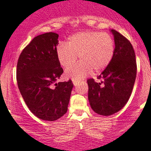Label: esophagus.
Segmentation results:
<instances>
[{"instance_id":"esophagus-1","label":"esophagus","mask_w":151,"mask_h":151,"mask_svg":"<svg viewBox=\"0 0 151 151\" xmlns=\"http://www.w3.org/2000/svg\"><path fill=\"white\" fill-rule=\"evenodd\" d=\"M72 83H73V84H74V86H77V82L76 81V80H72Z\"/></svg>"}]
</instances>
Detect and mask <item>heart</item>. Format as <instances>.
I'll return each instance as SVG.
<instances>
[{
  "label": "heart",
  "mask_w": 151,
  "mask_h": 151,
  "mask_svg": "<svg viewBox=\"0 0 151 151\" xmlns=\"http://www.w3.org/2000/svg\"><path fill=\"white\" fill-rule=\"evenodd\" d=\"M115 52L112 36L99 31H83L73 34L67 44L57 48L58 60L60 66L68 68L80 56L81 62L67 68L65 76L74 80H81L93 72L104 71L110 63Z\"/></svg>",
  "instance_id": "heart-1"
}]
</instances>
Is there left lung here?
Returning a JSON list of instances; mask_svg holds the SVG:
<instances>
[{"instance_id": "8db88e82", "label": "left lung", "mask_w": 151, "mask_h": 151, "mask_svg": "<svg viewBox=\"0 0 151 151\" xmlns=\"http://www.w3.org/2000/svg\"><path fill=\"white\" fill-rule=\"evenodd\" d=\"M115 52L109 66L98 77L100 83L90 79L88 101L91 109L101 115L109 116L121 110L129 101L137 75L133 47L127 39L115 30Z\"/></svg>"}]
</instances>
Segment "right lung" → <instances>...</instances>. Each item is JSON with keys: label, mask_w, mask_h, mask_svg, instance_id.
<instances>
[{"label": "right lung", "mask_w": 151, "mask_h": 151, "mask_svg": "<svg viewBox=\"0 0 151 151\" xmlns=\"http://www.w3.org/2000/svg\"><path fill=\"white\" fill-rule=\"evenodd\" d=\"M58 34L36 36L22 50L17 66L19 92L30 112L44 121H54L66 113L73 85L59 82L63 74L57 58Z\"/></svg>", "instance_id": "add662e5"}]
</instances>
